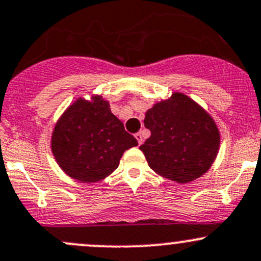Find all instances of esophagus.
<instances>
[{"label": "esophagus", "mask_w": 261, "mask_h": 261, "mask_svg": "<svg viewBox=\"0 0 261 261\" xmlns=\"http://www.w3.org/2000/svg\"><path fill=\"white\" fill-rule=\"evenodd\" d=\"M135 137H136L137 142H139V145H141L142 142H144V139H142V134H141V133L135 134Z\"/></svg>", "instance_id": "obj_1"}]
</instances>
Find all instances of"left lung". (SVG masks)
Segmentation results:
<instances>
[{"mask_svg":"<svg viewBox=\"0 0 261 261\" xmlns=\"http://www.w3.org/2000/svg\"><path fill=\"white\" fill-rule=\"evenodd\" d=\"M151 136L140 146L148 166L178 183L199 178L218 154L220 135L210 114L182 93L156 102L146 111Z\"/></svg>","mask_w":261,"mask_h":261,"instance_id":"obj_1","label":"left lung"}]
</instances>
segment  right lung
Segmentation results:
<instances>
[{"mask_svg":"<svg viewBox=\"0 0 261 261\" xmlns=\"http://www.w3.org/2000/svg\"><path fill=\"white\" fill-rule=\"evenodd\" d=\"M137 146L101 96L79 98L57 121L51 152L59 167L79 182L94 183L116 170L122 153Z\"/></svg>","mask_w":261,"mask_h":261,"instance_id":"right-lung-1","label":"right lung"}]
</instances>
